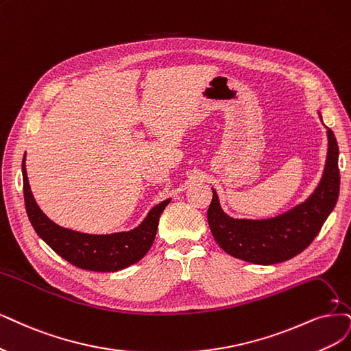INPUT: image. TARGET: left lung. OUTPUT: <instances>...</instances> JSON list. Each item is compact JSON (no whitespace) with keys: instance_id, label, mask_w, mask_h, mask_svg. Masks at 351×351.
<instances>
[{"instance_id":"left-lung-1","label":"left lung","mask_w":351,"mask_h":351,"mask_svg":"<svg viewBox=\"0 0 351 351\" xmlns=\"http://www.w3.org/2000/svg\"><path fill=\"white\" fill-rule=\"evenodd\" d=\"M321 119V114H319ZM328 153L321 182L305 202L269 219H234L224 214L217 192L208 208V224L226 253L256 265H275L304 252L334 210L340 192L339 145L327 127Z\"/></svg>"}]
</instances>
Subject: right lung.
<instances>
[{
	"instance_id": "obj_1",
	"label": "right lung",
	"mask_w": 351,
	"mask_h": 351,
	"mask_svg": "<svg viewBox=\"0 0 351 351\" xmlns=\"http://www.w3.org/2000/svg\"><path fill=\"white\" fill-rule=\"evenodd\" d=\"M24 204L30 223L38 237L43 239L71 265L93 271H117L137 263L152 247L158 231L160 214L171 202L166 199L153 206L137 228L127 232L95 236L59 227L42 213L36 204L23 159Z\"/></svg>"
}]
</instances>
